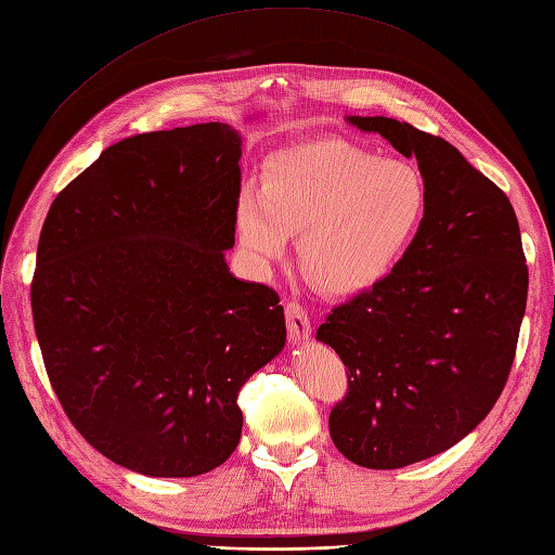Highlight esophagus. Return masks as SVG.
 <instances>
[{"label":"esophagus","instance_id":"esophagus-1","mask_svg":"<svg viewBox=\"0 0 555 555\" xmlns=\"http://www.w3.org/2000/svg\"><path fill=\"white\" fill-rule=\"evenodd\" d=\"M286 323H288V335L293 343H305L311 335V323L307 311L300 302H288L286 305Z\"/></svg>","mask_w":555,"mask_h":555}]
</instances>
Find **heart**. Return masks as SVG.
<instances>
[{
    "label": "heart",
    "mask_w": 555,
    "mask_h": 555,
    "mask_svg": "<svg viewBox=\"0 0 555 555\" xmlns=\"http://www.w3.org/2000/svg\"><path fill=\"white\" fill-rule=\"evenodd\" d=\"M429 188L405 159L321 138L267 156L262 188L244 184L234 204L238 241L260 262L279 260L300 236L307 276L331 295L373 288L413 244Z\"/></svg>",
    "instance_id": "obj_1"
}]
</instances>
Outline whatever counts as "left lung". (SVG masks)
<instances>
[{"instance_id": "left-lung-1", "label": "left lung", "mask_w": 555, "mask_h": 555, "mask_svg": "<svg viewBox=\"0 0 555 555\" xmlns=\"http://www.w3.org/2000/svg\"><path fill=\"white\" fill-rule=\"evenodd\" d=\"M415 156L429 204L413 244L317 339L347 365L331 438L353 464L401 468L452 448L488 417L516 357L528 302L508 196L448 140L389 117H347Z\"/></svg>"}]
</instances>
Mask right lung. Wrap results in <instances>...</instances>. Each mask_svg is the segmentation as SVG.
Here are the masks:
<instances>
[{"mask_svg": "<svg viewBox=\"0 0 555 555\" xmlns=\"http://www.w3.org/2000/svg\"><path fill=\"white\" fill-rule=\"evenodd\" d=\"M241 135L230 124L140 133L53 198L33 319L75 429L142 476L190 478L236 450V403L286 345L279 295L230 274Z\"/></svg>", "mask_w": 555, "mask_h": 555, "instance_id": "right-lung-1", "label": "right lung"}]
</instances>
